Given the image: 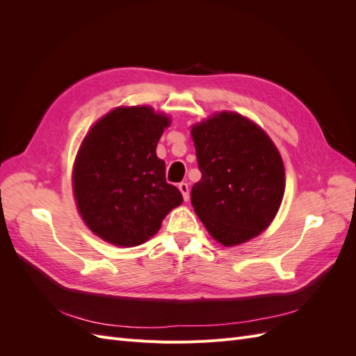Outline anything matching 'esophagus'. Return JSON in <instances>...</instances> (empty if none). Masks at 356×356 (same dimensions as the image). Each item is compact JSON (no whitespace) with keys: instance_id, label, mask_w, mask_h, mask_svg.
I'll return each instance as SVG.
<instances>
[{"instance_id":"obj_1","label":"esophagus","mask_w":356,"mask_h":356,"mask_svg":"<svg viewBox=\"0 0 356 356\" xmlns=\"http://www.w3.org/2000/svg\"><path fill=\"white\" fill-rule=\"evenodd\" d=\"M178 188L182 193V197H184V200L187 202L190 199V187L187 182H181V184H178Z\"/></svg>"}]
</instances>
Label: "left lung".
Instances as JSON below:
<instances>
[{
  "label": "left lung",
  "mask_w": 356,
  "mask_h": 356,
  "mask_svg": "<svg viewBox=\"0 0 356 356\" xmlns=\"http://www.w3.org/2000/svg\"><path fill=\"white\" fill-rule=\"evenodd\" d=\"M202 178L191 204L215 241L239 245L261 233L285 190L284 163L272 139L255 123L222 111L191 127Z\"/></svg>",
  "instance_id": "left-lung-1"
}]
</instances>
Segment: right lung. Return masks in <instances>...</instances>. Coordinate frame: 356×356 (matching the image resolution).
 <instances>
[{"mask_svg": "<svg viewBox=\"0 0 356 356\" xmlns=\"http://www.w3.org/2000/svg\"><path fill=\"white\" fill-rule=\"evenodd\" d=\"M168 126L169 118L149 106H127L104 115L86 135L74 165V196L84 222L104 241L144 243L182 203L156 154Z\"/></svg>", "mask_w": 356, "mask_h": 356, "instance_id": "right-lung-1", "label": "right lung"}]
</instances>
